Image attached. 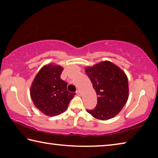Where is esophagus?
<instances>
[{"mask_svg": "<svg viewBox=\"0 0 158 158\" xmlns=\"http://www.w3.org/2000/svg\"><path fill=\"white\" fill-rule=\"evenodd\" d=\"M76 93H77V95H81V91H80L79 90H77L76 91Z\"/></svg>", "mask_w": 158, "mask_h": 158, "instance_id": "34e87169", "label": "esophagus"}]
</instances>
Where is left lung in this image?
Returning a JSON list of instances; mask_svg holds the SVG:
<instances>
[{
  "instance_id": "left-lung-1",
  "label": "left lung",
  "mask_w": 158,
  "mask_h": 158,
  "mask_svg": "<svg viewBox=\"0 0 158 158\" xmlns=\"http://www.w3.org/2000/svg\"><path fill=\"white\" fill-rule=\"evenodd\" d=\"M98 95L95 107L87 112L99 120L110 119L119 113L128 98V81L125 74L109 61L85 68Z\"/></svg>"
}]
</instances>
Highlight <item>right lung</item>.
<instances>
[{
    "mask_svg": "<svg viewBox=\"0 0 158 158\" xmlns=\"http://www.w3.org/2000/svg\"><path fill=\"white\" fill-rule=\"evenodd\" d=\"M63 68L49 65L42 68L35 78L31 88V97L35 106L49 116L65 111L76 94L67 89L68 83L60 79Z\"/></svg>",
    "mask_w": 158,
    "mask_h": 158,
    "instance_id": "1",
    "label": "right lung"
}]
</instances>
